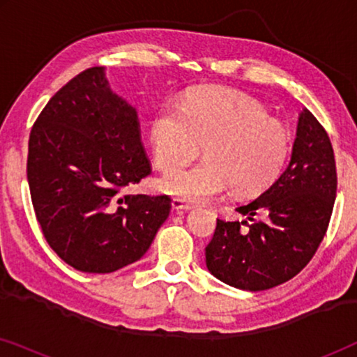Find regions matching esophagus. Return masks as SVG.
<instances>
[{
    "mask_svg": "<svg viewBox=\"0 0 357 357\" xmlns=\"http://www.w3.org/2000/svg\"><path fill=\"white\" fill-rule=\"evenodd\" d=\"M172 208L175 211H188V209L193 208V204H190L182 198H174L172 199Z\"/></svg>",
    "mask_w": 357,
    "mask_h": 357,
    "instance_id": "34e87169",
    "label": "esophagus"
}]
</instances>
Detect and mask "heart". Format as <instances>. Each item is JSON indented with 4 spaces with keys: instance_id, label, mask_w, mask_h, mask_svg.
<instances>
[{
    "instance_id": "obj_1",
    "label": "heart",
    "mask_w": 357,
    "mask_h": 357,
    "mask_svg": "<svg viewBox=\"0 0 357 357\" xmlns=\"http://www.w3.org/2000/svg\"><path fill=\"white\" fill-rule=\"evenodd\" d=\"M154 162L172 172L159 182L162 192L206 202L229 187L236 195L266 190L284 167L289 131L266 115L261 104L238 92L198 89L180 107L165 105L151 121ZM205 146L207 159L174 173Z\"/></svg>"
}]
</instances>
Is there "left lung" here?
Returning <instances> with one entry per match:
<instances>
[{
    "instance_id": "obj_1",
    "label": "left lung",
    "mask_w": 357,
    "mask_h": 357,
    "mask_svg": "<svg viewBox=\"0 0 357 357\" xmlns=\"http://www.w3.org/2000/svg\"><path fill=\"white\" fill-rule=\"evenodd\" d=\"M335 198L333 146L320 121L304 109L287 169L260 197L237 208L248 221L218 218L204 248L208 270L243 291H265L289 281L324 241Z\"/></svg>"
}]
</instances>
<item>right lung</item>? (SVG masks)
Listing matches in <instances>:
<instances>
[{"instance_id": "obj_1", "label": "right lung", "mask_w": 357, "mask_h": 357, "mask_svg": "<svg viewBox=\"0 0 357 357\" xmlns=\"http://www.w3.org/2000/svg\"><path fill=\"white\" fill-rule=\"evenodd\" d=\"M138 114L87 68L43 107L29 136L27 182L52 250L84 273H112L148 252L167 195L130 193L151 174Z\"/></svg>"}]
</instances>
